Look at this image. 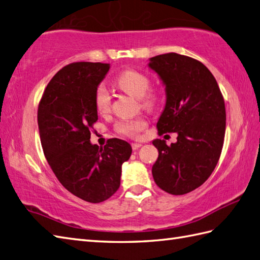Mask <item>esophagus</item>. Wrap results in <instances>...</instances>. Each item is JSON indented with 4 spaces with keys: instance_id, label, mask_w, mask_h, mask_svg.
<instances>
[{
    "instance_id": "esophagus-1",
    "label": "esophagus",
    "mask_w": 260,
    "mask_h": 260,
    "mask_svg": "<svg viewBox=\"0 0 260 260\" xmlns=\"http://www.w3.org/2000/svg\"><path fill=\"white\" fill-rule=\"evenodd\" d=\"M142 146V144H140V143H132V148H133V150H136V149H138Z\"/></svg>"
}]
</instances>
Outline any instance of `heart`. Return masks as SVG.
Listing matches in <instances>:
<instances>
[{
    "label": "heart",
    "mask_w": 260,
    "mask_h": 260,
    "mask_svg": "<svg viewBox=\"0 0 260 260\" xmlns=\"http://www.w3.org/2000/svg\"><path fill=\"white\" fill-rule=\"evenodd\" d=\"M115 84L125 93L138 99L142 108L147 111L155 110L160 101V94L157 89L149 88L150 80L143 72L136 70H126L119 73L115 80ZM111 95L108 90L100 85L95 89L94 104L96 111L100 114L108 113L111 108ZM147 126L144 118L119 120L115 124V131L119 135L126 137H136Z\"/></svg>",
    "instance_id": "1"
}]
</instances>
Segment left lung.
Wrapping results in <instances>:
<instances>
[{"label":"left lung","instance_id":"left-lung-1","mask_svg":"<svg viewBox=\"0 0 260 260\" xmlns=\"http://www.w3.org/2000/svg\"><path fill=\"white\" fill-rule=\"evenodd\" d=\"M166 89L158 135L176 133L170 146L153 141L158 158L152 168L156 185L172 195H184L203 185L219 160L226 129L225 102L214 75L202 62L166 53L149 58Z\"/></svg>","mask_w":260,"mask_h":260}]
</instances>
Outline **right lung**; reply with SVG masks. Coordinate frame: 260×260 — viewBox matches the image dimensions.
<instances>
[{
  "label": "right lung",
  "instance_id": "add662e5",
  "mask_svg": "<svg viewBox=\"0 0 260 260\" xmlns=\"http://www.w3.org/2000/svg\"><path fill=\"white\" fill-rule=\"evenodd\" d=\"M110 64L75 62L53 76L39 104L38 124L45 158L66 189L83 201L98 204L120 185L123 162L131 145L118 138L104 147L89 142L98 120L94 93Z\"/></svg>",
  "mask_w": 260,
  "mask_h": 260
}]
</instances>
